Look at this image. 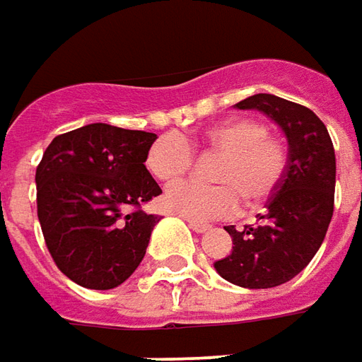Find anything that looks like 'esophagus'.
<instances>
[{
    "label": "esophagus",
    "instance_id": "obj_1",
    "mask_svg": "<svg viewBox=\"0 0 362 362\" xmlns=\"http://www.w3.org/2000/svg\"><path fill=\"white\" fill-rule=\"evenodd\" d=\"M189 223V227L193 229L195 233H205L209 229V225H205V223H199V221H193V219H187Z\"/></svg>",
    "mask_w": 362,
    "mask_h": 362
}]
</instances>
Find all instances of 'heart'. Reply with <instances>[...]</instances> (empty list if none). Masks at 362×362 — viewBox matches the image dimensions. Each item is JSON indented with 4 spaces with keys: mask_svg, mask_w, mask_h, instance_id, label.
<instances>
[{
    "mask_svg": "<svg viewBox=\"0 0 362 362\" xmlns=\"http://www.w3.org/2000/svg\"><path fill=\"white\" fill-rule=\"evenodd\" d=\"M195 149L219 157L211 171L215 183L181 181L163 195L165 209L193 221L219 219L239 209L265 203L275 195L287 167L285 143L269 135L261 121L235 119L201 135H163L147 153V169L161 183H171L193 167Z\"/></svg>",
    "mask_w": 362,
    "mask_h": 362,
    "instance_id": "b5f03b06",
    "label": "heart"
}]
</instances>
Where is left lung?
I'll list each match as a JSON object with an SVG mask.
<instances>
[{
	"instance_id": "obj_1",
	"label": "left lung",
	"mask_w": 362,
	"mask_h": 362,
	"mask_svg": "<svg viewBox=\"0 0 362 362\" xmlns=\"http://www.w3.org/2000/svg\"><path fill=\"white\" fill-rule=\"evenodd\" d=\"M257 109L283 129L288 143L285 175L257 225L225 227L233 251L215 263L221 277L245 288L287 283L311 263L327 235L334 209V149L331 135L311 109L271 93L239 101Z\"/></svg>"
}]
</instances>
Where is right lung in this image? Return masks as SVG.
I'll use <instances>...</instances> for the list:
<instances>
[{"label": "right lung", "instance_id": "add662e5", "mask_svg": "<svg viewBox=\"0 0 362 362\" xmlns=\"http://www.w3.org/2000/svg\"><path fill=\"white\" fill-rule=\"evenodd\" d=\"M155 133L91 123L57 135L41 157L37 217L57 269L85 288L107 291L133 275L157 215L141 209L161 195L145 161Z\"/></svg>", "mask_w": 362, "mask_h": 362}]
</instances>
